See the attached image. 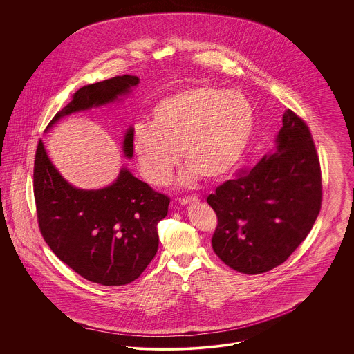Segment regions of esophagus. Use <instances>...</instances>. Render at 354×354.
I'll use <instances>...</instances> for the list:
<instances>
[{
    "label": "esophagus",
    "mask_w": 354,
    "mask_h": 354,
    "mask_svg": "<svg viewBox=\"0 0 354 354\" xmlns=\"http://www.w3.org/2000/svg\"><path fill=\"white\" fill-rule=\"evenodd\" d=\"M199 202V198L196 195H191V196H185V198H179V203L182 204H189V203Z\"/></svg>",
    "instance_id": "34e87169"
}]
</instances>
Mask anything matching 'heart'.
<instances>
[{
  "mask_svg": "<svg viewBox=\"0 0 354 354\" xmlns=\"http://www.w3.org/2000/svg\"><path fill=\"white\" fill-rule=\"evenodd\" d=\"M251 101L239 90L192 84L156 102L150 124H135L131 150L143 176L166 185L179 162L215 182L235 169L253 129Z\"/></svg>",
  "mask_w": 354,
  "mask_h": 354,
  "instance_id": "b5f03b06",
  "label": "heart"
}]
</instances>
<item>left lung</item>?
<instances>
[{
  "mask_svg": "<svg viewBox=\"0 0 354 354\" xmlns=\"http://www.w3.org/2000/svg\"><path fill=\"white\" fill-rule=\"evenodd\" d=\"M322 201L320 160L308 124L283 115L276 149L208 195L218 216L212 248L232 270L259 274L283 264L310 232Z\"/></svg>",
  "mask_w": 354,
  "mask_h": 354,
  "instance_id": "left-lung-1",
  "label": "left lung"
}]
</instances>
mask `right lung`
<instances>
[{"mask_svg":"<svg viewBox=\"0 0 354 354\" xmlns=\"http://www.w3.org/2000/svg\"><path fill=\"white\" fill-rule=\"evenodd\" d=\"M139 84L134 75H118L81 87L48 129L71 113L118 100ZM130 129L123 151L131 158ZM34 201L41 235L51 251L74 272L101 286H124L138 279L158 251L156 225L166 218L169 198L126 169L109 187L74 188L51 165L38 142L33 172Z\"/></svg>","mask_w":354,"mask_h":354,"instance_id":"add662e5","label":"right lung"}]
</instances>
